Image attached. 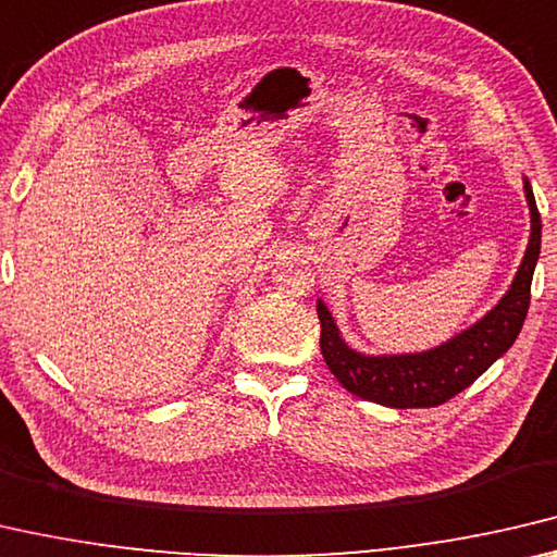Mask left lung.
I'll list each match as a JSON object with an SVG mask.
<instances>
[{"mask_svg": "<svg viewBox=\"0 0 557 557\" xmlns=\"http://www.w3.org/2000/svg\"><path fill=\"white\" fill-rule=\"evenodd\" d=\"M523 193L531 209V239L513 284L484 318L436 348L405 355H364L343 341L333 313L318 298L321 352L327 370L345 389L395 409L436 407L467 389L500 355H506L523 327L533 271L541 257V214L528 177H523Z\"/></svg>", "mask_w": 557, "mask_h": 557, "instance_id": "left-lung-1", "label": "left lung"}]
</instances>
